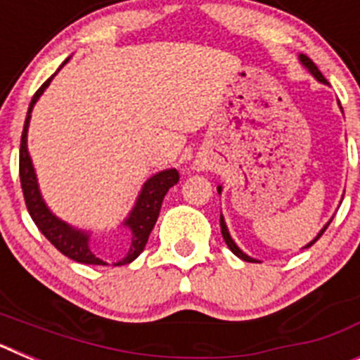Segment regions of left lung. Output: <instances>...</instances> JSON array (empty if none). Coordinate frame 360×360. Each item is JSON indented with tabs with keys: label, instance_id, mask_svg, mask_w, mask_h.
Listing matches in <instances>:
<instances>
[{
	"label": "left lung",
	"instance_id": "8db88e82",
	"mask_svg": "<svg viewBox=\"0 0 360 360\" xmlns=\"http://www.w3.org/2000/svg\"><path fill=\"white\" fill-rule=\"evenodd\" d=\"M299 61H301V65H303L304 68H307L308 72H310L311 75H314V77L317 79V81L323 82V84H328V81H326V79L323 77V73H321V72H319V68H317V66L314 65V61H311L310 57H307V56H304V53H299ZM218 193H221V187H218ZM330 221H332V219H330ZM330 221H328V224H326V225H324L323 229H321L319 234H317V236L314 238V240H311L310 243H308L307 247H304V249H308V247H311V245L316 243V241L319 240L321 236H323V232L326 231V229H328ZM219 227H221V236H224L225 243H227V247H229V249L232 250V252L236 254V256L240 257V259H243V262H249V263H254V262H256V259H254V257L247 256V254H245L243 250H241L240 247H238V245L234 243V240H232L231 234H229V229H227V225H225V219H224V216H221V214H219Z\"/></svg>",
	"mask_w": 360,
	"mask_h": 360
}]
</instances>
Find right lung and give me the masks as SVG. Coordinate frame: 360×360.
<instances>
[{"instance_id":"add662e5","label":"right lung","mask_w":360,"mask_h":360,"mask_svg":"<svg viewBox=\"0 0 360 360\" xmlns=\"http://www.w3.org/2000/svg\"><path fill=\"white\" fill-rule=\"evenodd\" d=\"M68 59L59 66V70L68 63ZM59 70H57V72H59ZM56 73H53V75H56ZM53 75L50 79H46V82H44L39 90L36 91V95L32 97V103L30 106H28L27 119H25L23 135H21V148H19V178H21V189H23L25 203H27V209L28 212H30L32 219H34V224L37 225V229L43 232L44 238H46L59 252L68 256L73 262L84 263V265H108L106 262H103L101 257H97L91 252L90 232L72 227V225H68L66 221L57 218L56 214H52V211L46 207V203H44L43 196H41L36 171H34V165H32V158L30 155H28L27 133L32 117L30 113L32 110H34V106H36L37 101H39L41 95H43V91L49 88ZM178 180H180V174H178L176 169L160 171V173L153 174L151 178L146 180V184L141 189V195H139V198H136L135 202V207L131 209L129 216L124 219L122 224L124 227L129 231V236H131V240H129V249L126 250V254L120 257L119 262L113 263V265H128V263L136 259L139 254L144 250L149 234H151L153 227L157 224L158 214H160L162 200H164L165 193H167Z\"/></svg>"}]
</instances>
